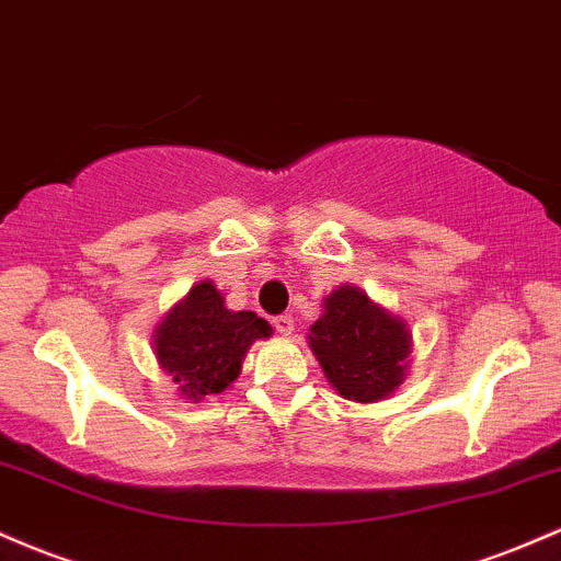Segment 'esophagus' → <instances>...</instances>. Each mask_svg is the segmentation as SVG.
<instances>
[{"instance_id":"esophagus-1","label":"esophagus","mask_w":561,"mask_h":561,"mask_svg":"<svg viewBox=\"0 0 561 561\" xmlns=\"http://www.w3.org/2000/svg\"><path fill=\"white\" fill-rule=\"evenodd\" d=\"M273 325H275V331L280 333V336H291V333H294V318H291V314H278V318H273Z\"/></svg>"}]
</instances>
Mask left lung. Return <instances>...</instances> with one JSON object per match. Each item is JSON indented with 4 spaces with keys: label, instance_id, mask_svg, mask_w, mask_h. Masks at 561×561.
Listing matches in <instances>:
<instances>
[{
    "label": "left lung",
    "instance_id": "left-lung-1",
    "mask_svg": "<svg viewBox=\"0 0 561 561\" xmlns=\"http://www.w3.org/2000/svg\"><path fill=\"white\" fill-rule=\"evenodd\" d=\"M310 350L342 398L376 402L405 379L411 331L355 286H339L310 329Z\"/></svg>",
    "mask_w": 561,
    "mask_h": 561
}]
</instances>
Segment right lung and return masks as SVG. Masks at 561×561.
<instances>
[{
    "mask_svg": "<svg viewBox=\"0 0 561 561\" xmlns=\"http://www.w3.org/2000/svg\"><path fill=\"white\" fill-rule=\"evenodd\" d=\"M273 329L256 312H232L211 280H201L161 320L153 336L159 365L187 400L225 392L256 339Z\"/></svg>",
    "mask_w": 561,
    "mask_h": 561,
    "instance_id": "right-lung-1",
    "label": "right lung"
}]
</instances>
